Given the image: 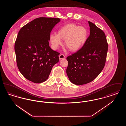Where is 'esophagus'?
I'll list each match as a JSON object with an SVG mask.
<instances>
[{"instance_id":"esophagus-1","label":"esophagus","mask_w":126,"mask_h":126,"mask_svg":"<svg viewBox=\"0 0 126 126\" xmlns=\"http://www.w3.org/2000/svg\"><path fill=\"white\" fill-rule=\"evenodd\" d=\"M59 59H60V60L64 59H65V56L64 54H60L59 56Z\"/></svg>"}]
</instances>
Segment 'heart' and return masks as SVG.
Instances as JSON below:
<instances>
[{
	"label": "heart",
	"instance_id": "1",
	"mask_svg": "<svg viewBox=\"0 0 126 126\" xmlns=\"http://www.w3.org/2000/svg\"><path fill=\"white\" fill-rule=\"evenodd\" d=\"M88 37V31L84 26L76 24H68L60 28L58 34L52 33L49 40L52 47L57 49L62 43L61 39L65 40L66 47L73 52L77 51L86 42Z\"/></svg>",
	"mask_w": 126,
	"mask_h": 126
}]
</instances>
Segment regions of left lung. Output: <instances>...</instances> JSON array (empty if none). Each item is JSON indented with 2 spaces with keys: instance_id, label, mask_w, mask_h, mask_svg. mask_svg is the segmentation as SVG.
I'll list each match as a JSON object with an SVG mask.
<instances>
[{
  "instance_id": "8db88e82",
  "label": "left lung",
  "mask_w": 126,
  "mask_h": 126,
  "mask_svg": "<svg viewBox=\"0 0 126 126\" xmlns=\"http://www.w3.org/2000/svg\"><path fill=\"white\" fill-rule=\"evenodd\" d=\"M90 35L86 43L76 53L66 58V74L73 84L80 85L93 81L105 66L108 45L105 33L88 21Z\"/></svg>"
}]
</instances>
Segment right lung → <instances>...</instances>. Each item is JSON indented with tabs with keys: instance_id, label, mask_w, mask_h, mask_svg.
<instances>
[{
	"instance_id": "add662e5",
	"label": "right lung",
	"mask_w": 126,
	"mask_h": 126,
	"mask_svg": "<svg viewBox=\"0 0 126 126\" xmlns=\"http://www.w3.org/2000/svg\"><path fill=\"white\" fill-rule=\"evenodd\" d=\"M60 18L40 17L25 25L18 32L15 50L18 69L25 78L39 84L48 79L60 53L48 41L51 30Z\"/></svg>"
}]
</instances>
